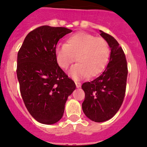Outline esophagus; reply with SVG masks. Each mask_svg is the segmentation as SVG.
<instances>
[{
    "label": "esophagus",
    "instance_id": "1",
    "mask_svg": "<svg viewBox=\"0 0 147 147\" xmlns=\"http://www.w3.org/2000/svg\"><path fill=\"white\" fill-rule=\"evenodd\" d=\"M75 84H76V86H77V88H79L81 86V85H80V83H79V82H77V81H75Z\"/></svg>",
    "mask_w": 147,
    "mask_h": 147
}]
</instances>
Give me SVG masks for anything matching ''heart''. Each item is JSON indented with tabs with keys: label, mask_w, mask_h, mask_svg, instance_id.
Instances as JSON below:
<instances>
[{
	"label": "heart",
	"mask_w": 147,
	"mask_h": 147,
	"mask_svg": "<svg viewBox=\"0 0 147 147\" xmlns=\"http://www.w3.org/2000/svg\"><path fill=\"white\" fill-rule=\"evenodd\" d=\"M55 55L58 65L62 69L68 68L76 57L77 63L70 71L73 78H91L105 68L109 59V47L104 38L79 32L70 35L66 45L58 46Z\"/></svg>",
	"instance_id": "1"
}]
</instances>
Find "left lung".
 I'll list each match as a JSON object with an SVG mask.
<instances>
[{
    "label": "left lung",
    "mask_w": 147,
    "mask_h": 147,
    "mask_svg": "<svg viewBox=\"0 0 147 147\" xmlns=\"http://www.w3.org/2000/svg\"><path fill=\"white\" fill-rule=\"evenodd\" d=\"M111 49L109 61L99 77L83 84L85 99L83 112L92 121L101 123L112 118L119 110L126 91L128 69L124 51L116 39L100 31Z\"/></svg>",
    "instance_id": "obj_1"
}]
</instances>
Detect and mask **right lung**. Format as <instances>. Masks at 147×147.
<instances>
[{
    "label": "right lung",
    "mask_w": 147,
    "mask_h": 147,
    "mask_svg": "<svg viewBox=\"0 0 147 147\" xmlns=\"http://www.w3.org/2000/svg\"><path fill=\"white\" fill-rule=\"evenodd\" d=\"M71 32L65 27L39 26L26 35L18 53L21 96L30 114L42 124H54L62 118L68 96L75 90L55 55L59 39Z\"/></svg>",
    "instance_id": "obj_1"
}]
</instances>
